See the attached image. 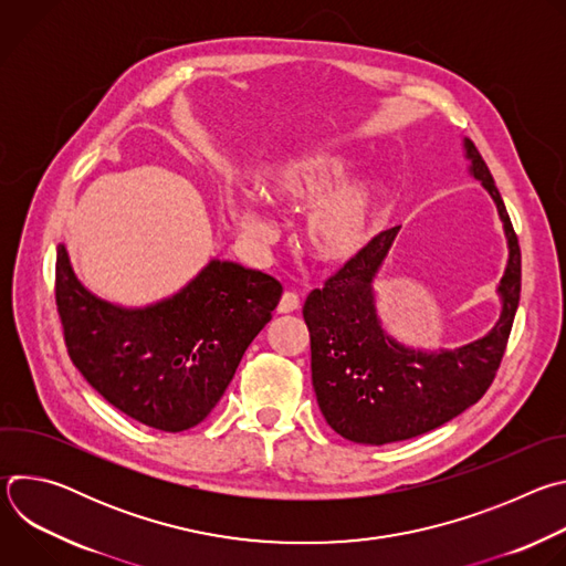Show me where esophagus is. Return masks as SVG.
<instances>
[{
    "label": "esophagus",
    "mask_w": 566,
    "mask_h": 566,
    "mask_svg": "<svg viewBox=\"0 0 566 566\" xmlns=\"http://www.w3.org/2000/svg\"><path fill=\"white\" fill-rule=\"evenodd\" d=\"M297 308H300V297L295 293H284L277 304V313H293Z\"/></svg>",
    "instance_id": "obj_1"
}]
</instances>
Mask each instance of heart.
<instances>
[{
    "label": "heart",
    "mask_w": 566,
    "mask_h": 566,
    "mask_svg": "<svg viewBox=\"0 0 566 566\" xmlns=\"http://www.w3.org/2000/svg\"><path fill=\"white\" fill-rule=\"evenodd\" d=\"M354 158L329 145H311L271 158L255 175L258 195L273 208L302 210V244L308 258L327 269L356 264L374 244L387 212L389 197L380 181L349 179ZM230 219L255 239H269L273 223L244 195L226 197Z\"/></svg>",
    "instance_id": "1"
}]
</instances>
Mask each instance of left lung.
Listing matches in <instances>:
<instances>
[{
	"instance_id": "8db88e82",
	"label": "left lung",
	"mask_w": 566,
	"mask_h": 566,
	"mask_svg": "<svg viewBox=\"0 0 566 566\" xmlns=\"http://www.w3.org/2000/svg\"><path fill=\"white\" fill-rule=\"evenodd\" d=\"M463 151L470 177L497 206L509 244V262L497 286L502 311L486 336L454 349L426 352L398 343L382 329L374 282L398 226L380 232L356 264L340 269L304 302L319 412L354 443L406 441L448 423L486 394L502 363L520 304L522 253L489 166L468 138Z\"/></svg>"
}]
</instances>
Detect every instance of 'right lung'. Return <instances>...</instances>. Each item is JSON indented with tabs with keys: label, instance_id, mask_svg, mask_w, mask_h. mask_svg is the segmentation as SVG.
<instances>
[{
	"label": "right lung",
	"instance_id": "add662e5",
	"mask_svg": "<svg viewBox=\"0 0 566 566\" xmlns=\"http://www.w3.org/2000/svg\"><path fill=\"white\" fill-rule=\"evenodd\" d=\"M280 297L275 277L210 260L175 295L123 306L80 282L57 247L55 302L73 365L116 410L164 432L212 412Z\"/></svg>",
	"mask_w": 566,
	"mask_h": 566
}]
</instances>
